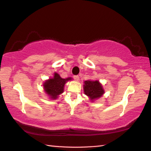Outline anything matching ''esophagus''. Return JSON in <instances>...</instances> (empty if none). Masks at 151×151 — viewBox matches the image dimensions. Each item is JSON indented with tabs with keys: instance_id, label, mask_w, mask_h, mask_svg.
<instances>
[{
	"instance_id": "34e87169",
	"label": "esophagus",
	"mask_w": 151,
	"mask_h": 151,
	"mask_svg": "<svg viewBox=\"0 0 151 151\" xmlns=\"http://www.w3.org/2000/svg\"><path fill=\"white\" fill-rule=\"evenodd\" d=\"M73 78H74V79H75L76 81H79V76L78 75L74 76Z\"/></svg>"
}]
</instances>
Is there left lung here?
<instances>
[{
	"label": "left lung",
	"mask_w": 151,
	"mask_h": 151,
	"mask_svg": "<svg viewBox=\"0 0 151 151\" xmlns=\"http://www.w3.org/2000/svg\"><path fill=\"white\" fill-rule=\"evenodd\" d=\"M84 93L89 98L91 102H94L104 95V89L98 81H85L83 85Z\"/></svg>",
	"instance_id": "1"
}]
</instances>
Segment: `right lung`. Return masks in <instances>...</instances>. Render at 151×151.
<instances>
[{"instance_id":"1","label":"right lung","mask_w":151,"mask_h":151,"mask_svg":"<svg viewBox=\"0 0 151 151\" xmlns=\"http://www.w3.org/2000/svg\"><path fill=\"white\" fill-rule=\"evenodd\" d=\"M71 80V77L62 78L58 73H55L53 78H49L43 83V90L51 100H57L59 95L63 93L65 84Z\"/></svg>"}]
</instances>
